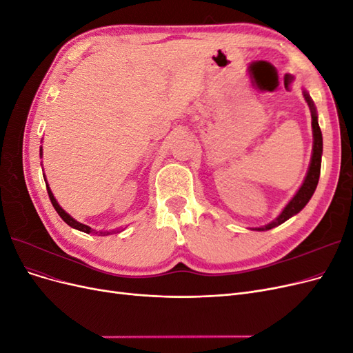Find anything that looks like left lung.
Instances as JSON below:
<instances>
[{
    "label": "left lung",
    "mask_w": 353,
    "mask_h": 353,
    "mask_svg": "<svg viewBox=\"0 0 353 353\" xmlns=\"http://www.w3.org/2000/svg\"><path fill=\"white\" fill-rule=\"evenodd\" d=\"M303 97L311 109V116H312V135H314V145H312V157H311V165H309L306 178L303 181L302 187L299 188L297 193L294 194V197L288 201V205L283 209V212L276 216L272 222H270L268 225L261 227V228H254L258 231H266L281 225L283 222H285L287 219H290L292 216H294L296 213L301 212L306 205L307 201L311 200L314 191L318 185V179H319V174H321V156H323V134L321 130H319L318 125V116H316V109L315 104L312 101V99L309 97V94L306 91H303Z\"/></svg>",
    "instance_id": "1"
}]
</instances>
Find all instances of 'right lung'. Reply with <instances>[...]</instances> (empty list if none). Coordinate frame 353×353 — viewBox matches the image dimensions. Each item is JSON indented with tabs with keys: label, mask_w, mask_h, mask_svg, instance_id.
Masks as SVG:
<instances>
[{
	"label": "right lung",
	"mask_w": 353,
	"mask_h": 353,
	"mask_svg": "<svg viewBox=\"0 0 353 353\" xmlns=\"http://www.w3.org/2000/svg\"><path fill=\"white\" fill-rule=\"evenodd\" d=\"M41 154H42V147H41ZM44 179H46V178H44ZM47 191H48V197H50V200H51V203H52V206H54V209H56V212L60 215V218H61L63 221H65L69 227H72V228H74V230H79V231H82V232H87V234L95 232V234H99V236H109V234L116 232V231H112V232H110V231H95V230H92L91 227L85 225V223H81V222H78L77 219H73L68 212H65V210L61 209V206L59 205L57 200L54 199V196H52L48 184H47ZM117 232H119V230H117Z\"/></svg>",
	"instance_id": "add662e5"
}]
</instances>
